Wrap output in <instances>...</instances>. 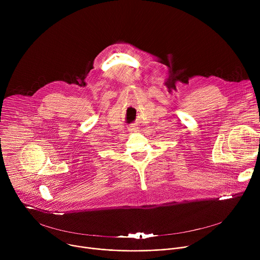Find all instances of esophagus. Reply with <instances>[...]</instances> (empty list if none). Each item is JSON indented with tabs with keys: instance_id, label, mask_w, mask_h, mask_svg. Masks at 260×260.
Instances as JSON below:
<instances>
[{
	"instance_id": "obj_1",
	"label": "esophagus",
	"mask_w": 260,
	"mask_h": 260,
	"mask_svg": "<svg viewBox=\"0 0 260 260\" xmlns=\"http://www.w3.org/2000/svg\"><path fill=\"white\" fill-rule=\"evenodd\" d=\"M134 129H135V128H134Z\"/></svg>"
}]
</instances>
